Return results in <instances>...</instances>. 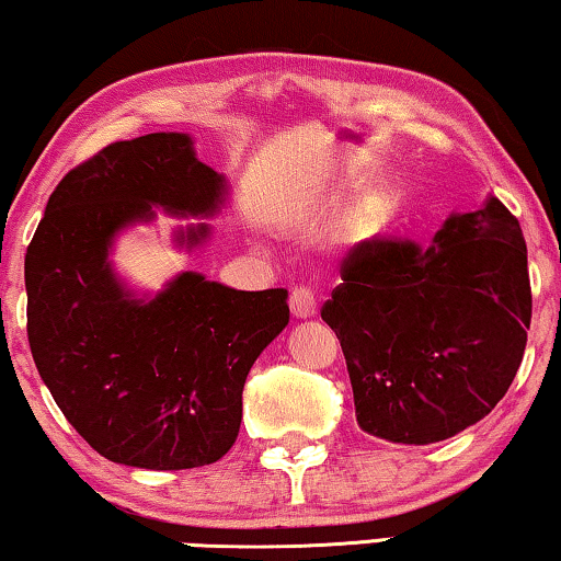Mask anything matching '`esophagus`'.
<instances>
[{
	"mask_svg": "<svg viewBox=\"0 0 561 561\" xmlns=\"http://www.w3.org/2000/svg\"><path fill=\"white\" fill-rule=\"evenodd\" d=\"M290 313L296 316V319H313L316 311H319V306H316V294L308 286H300L290 290Z\"/></svg>",
	"mask_w": 561,
	"mask_h": 561,
	"instance_id": "1",
	"label": "esophagus"
}]
</instances>
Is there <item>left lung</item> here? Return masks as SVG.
Instances as JSON below:
<instances>
[{
	"label": "left lung",
	"mask_w": 561,
	"mask_h": 561,
	"mask_svg": "<svg viewBox=\"0 0 561 561\" xmlns=\"http://www.w3.org/2000/svg\"><path fill=\"white\" fill-rule=\"evenodd\" d=\"M321 319L336 331L364 433L448 440L501 402L531 323L526 242L496 197L453 213L427 248L371 240L341 263Z\"/></svg>",
	"instance_id": "1"
}]
</instances>
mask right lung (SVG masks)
<instances>
[{
	"label": "right lung",
	"instance_id": "obj_1",
	"mask_svg": "<svg viewBox=\"0 0 561 561\" xmlns=\"http://www.w3.org/2000/svg\"><path fill=\"white\" fill-rule=\"evenodd\" d=\"M227 180L202 164L190 134L105 146L62 176L27 255V336L62 415L103 458L149 470L209 466L232 448L248 371L288 327V290H234L176 273L136 294L113 267L118 234L172 217L209 220ZM213 234L176 227L186 253Z\"/></svg>",
	"mask_w": 561,
	"mask_h": 561
}]
</instances>
